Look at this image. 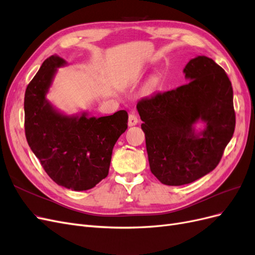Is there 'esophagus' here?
I'll return each mask as SVG.
<instances>
[{"instance_id":"obj_1","label":"esophagus","mask_w":255,"mask_h":255,"mask_svg":"<svg viewBox=\"0 0 255 255\" xmlns=\"http://www.w3.org/2000/svg\"><path fill=\"white\" fill-rule=\"evenodd\" d=\"M138 123V118L135 114H129L128 115V127H134Z\"/></svg>"}]
</instances>
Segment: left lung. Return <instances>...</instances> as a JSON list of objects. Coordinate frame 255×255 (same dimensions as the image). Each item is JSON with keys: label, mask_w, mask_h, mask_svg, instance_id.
Instances as JSON below:
<instances>
[{"label": "left lung", "mask_w": 255, "mask_h": 255, "mask_svg": "<svg viewBox=\"0 0 255 255\" xmlns=\"http://www.w3.org/2000/svg\"><path fill=\"white\" fill-rule=\"evenodd\" d=\"M183 72L188 84L141 99L136 106L151 172L169 186L213 171L235 128L233 88L225 70L212 58L197 56ZM198 123L204 125L200 131Z\"/></svg>", "instance_id": "8db88e82"}]
</instances>
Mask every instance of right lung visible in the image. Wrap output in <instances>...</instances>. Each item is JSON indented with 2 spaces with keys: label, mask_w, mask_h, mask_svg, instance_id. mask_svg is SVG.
<instances>
[{
  "label": "right lung",
  "mask_w": 255,
  "mask_h": 255,
  "mask_svg": "<svg viewBox=\"0 0 255 255\" xmlns=\"http://www.w3.org/2000/svg\"><path fill=\"white\" fill-rule=\"evenodd\" d=\"M68 63L57 55L47 58L27 85L24 97L25 136L44 171L65 188L88 190L107 176L112 153L128 128V116L119 111L104 117L88 112L67 115L47 95L57 69Z\"/></svg>",
  "instance_id": "right-lung-1"
}]
</instances>
